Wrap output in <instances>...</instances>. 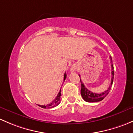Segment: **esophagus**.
I'll return each mask as SVG.
<instances>
[{
    "instance_id": "esophagus-1",
    "label": "esophagus",
    "mask_w": 133,
    "mask_h": 133,
    "mask_svg": "<svg viewBox=\"0 0 133 133\" xmlns=\"http://www.w3.org/2000/svg\"><path fill=\"white\" fill-rule=\"evenodd\" d=\"M70 70L72 71V72H75V71L76 70V67L72 65V66L70 67Z\"/></svg>"
}]
</instances>
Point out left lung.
<instances>
[{"label": "left lung", "mask_w": 133, "mask_h": 133, "mask_svg": "<svg viewBox=\"0 0 133 133\" xmlns=\"http://www.w3.org/2000/svg\"><path fill=\"white\" fill-rule=\"evenodd\" d=\"M110 57L111 63H112V58L111 57ZM114 68H113V65H111V83L109 84V87L108 88L107 90H106L104 92L101 93V94H95V93L91 92V91H90L89 90H88L87 88L85 87V86L84 85V84L83 83L82 81H80L81 83V96L83 98V99L88 102H99V101H102L105 97H106V95L109 94V91H110L111 88L112 84H113V78H114ZM80 77V76H79Z\"/></svg>", "instance_id": "obj_1"}]
</instances>
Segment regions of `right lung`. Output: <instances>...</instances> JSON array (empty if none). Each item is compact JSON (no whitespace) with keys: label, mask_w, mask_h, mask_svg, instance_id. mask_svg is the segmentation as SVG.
Segmentation results:
<instances>
[{"label":"right lung","mask_w":133,"mask_h":133,"mask_svg":"<svg viewBox=\"0 0 133 133\" xmlns=\"http://www.w3.org/2000/svg\"><path fill=\"white\" fill-rule=\"evenodd\" d=\"M66 77V73H65V75H64V81L65 80ZM61 90H60L59 92V94H57V97H56L55 99H54L51 103L47 105H38V106L42 108H45V109H46V108L47 109V108H52L56 107V106H57V105L60 103V99H61Z\"/></svg>","instance_id":"obj_1"}]
</instances>
